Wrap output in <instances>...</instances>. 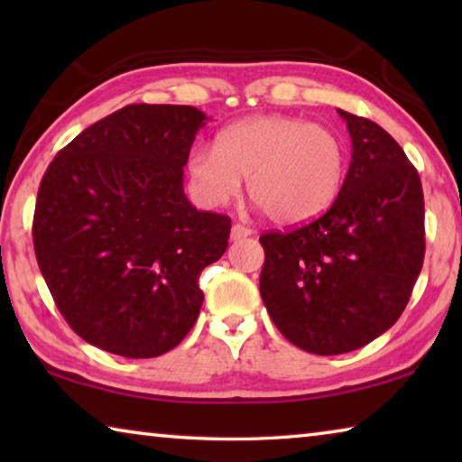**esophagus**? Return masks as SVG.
<instances>
[{"label":"esophagus","mask_w":462,"mask_h":462,"mask_svg":"<svg viewBox=\"0 0 462 462\" xmlns=\"http://www.w3.org/2000/svg\"><path fill=\"white\" fill-rule=\"evenodd\" d=\"M250 234H253V230H250L248 226L234 224V226H232V230H230V238H232V240H242V238L250 236Z\"/></svg>","instance_id":"34e87169"}]
</instances>
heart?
Wrapping results in <instances>:
<instances>
[{
    "mask_svg": "<svg viewBox=\"0 0 462 462\" xmlns=\"http://www.w3.org/2000/svg\"><path fill=\"white\" fill-rule=\"evenodd\" d=\"M193 193L209 208L226 206L242 189L277 224L322 216L338 198L346 148L330 128L291 116H254L232 124L217 144H195L187 159Z\"/></svg>",
    "mask_w": 462,
    "mask_h": 462,
    "instance_id": "b5f03b06",
    "label": "heart"
}]
</instances>
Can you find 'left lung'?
<instances>
[{
    "label": "left lung",
    "mask_w": 462,
    "mask_h": 462,
    "mask_svg": "<svg viewBox=\"0 0 462 462\" xmlns=\"http://www.w3.org/2000/svg\"><path fill=\"white\" fill-rule=\"evenodd\" d=\"M353 161L326 214L261 236V297L279 332L311 355H342L389 330L424 264V191L379 124L338 109Z\"/></svg>",
    "instance_id": "8db88e82"
}]
</instances>
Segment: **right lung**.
<instances>
[{
    "instance_id": "obj_1",
    "label": "right lung",
    "mask_w": 462,
    "mask_h": 462,
    "mask_svg": "<svg viewBox=\"0 0 462 462\" xmlns=\"http://www.w3.org/2000/svg\"><path fill=\"white\" fill-rule=\"evenodd\" d=\"M206 114L132 104L91 124L46 169L32 238L62 318L128 358L169 353L199 316V273L228 248L230 217L198 212L183 167Z\"/></svg>"
}]
</instances>
